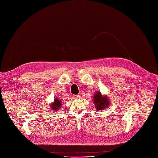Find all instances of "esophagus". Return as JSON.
Listing matches in <instances>:
<instances>
[{
    "instance_id": "obj_1",
    "label": "esophagus",
    "mask_w": 158,
    "mask_h": 158,
    "mask_svg": "<svg viewBox=\"0 0 158 158\" xmlns=\"http://www.w3.org/2000/svg\"><path fill=\"white\" fill-rule=\"evenodd\" d=\"M80 95H74V98H75V99H78V98H80Z\"/></svg>"
}]
</instances>
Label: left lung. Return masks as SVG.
<instances>
[{"label":"left lung","instance_id":"1","mask_svg":"<svg viewBox=\"0 0 158 158\" xmlns=\"http://www.w3.org/2000/svg\"><path fill=\"white\" fill-rule=\"evenodd\" d=\"M92 99L95 107V110L98 111L107 109L110 105V101L108 97L106 95H102L100 91L96 92Z\"/></svg>","mask_w":158,"mask_h":158}]
</instances>
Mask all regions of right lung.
Returning a JSON list of instances; mask_svg holds the SVG:
<instances>
[{
	"instance_id": "add662e5",
	"label": "right lung",
	"mask_w": 158,
	"mask_h": 158,
	"mask_svg": "<svg viewBox=\"0 0 158 158\" xmlns=\"http://www.w3.org/2000/svg\"><path fill=\"white\" fill-rule=\"evenodd\" d=\"M62 105H63V102L61 101L57 98H55L54 100V102L50 104L51 110H52V111L54 112L59 111L60 107H61Z\"/></svg>"
}]
</instances>
